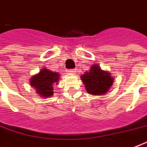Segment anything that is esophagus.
<instances>
[{"label": "esophagus", "instance_id": "obj_1", "mask_svg": "<svg viewBox=\"0 0 147 147\" xmlns=\"http://www.w3.org/2000/svg\"><path fill=\"white\" fill-rule=\"evenodd\" d=\"M69 74H74L75 72H76V69H71V70H69Z\"/></svg>", "mask_w": 147, "mask_h": 147}]
</instances>
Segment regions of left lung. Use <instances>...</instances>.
I'll list each match as a JSON object with an SVG mask.
<instances>
[{
  "label": "left lung",
  "instance_id": "obj_1",
  "mask_svg": "<svg viewBox=\"0 0 147 147\" xmlns=\"http://www.w3.org/2000/svg\"><path fill=\"white\" fill-rule=\"evenodd\" d=\"M88 93L95 96H102L106 93L113 86L114 78L111 73L102 70L98 65L91 66L88 71L81 76Z\"/></svg>",
  "mask_w": 147,
  "mask_h": 147
}]
</instances>
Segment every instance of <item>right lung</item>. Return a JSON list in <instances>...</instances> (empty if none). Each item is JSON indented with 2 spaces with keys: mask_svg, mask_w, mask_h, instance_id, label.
I'll return each mask as SVG.
<instances>
[{
  "mask_svg": "<svg viewBox=\"0 0 147 147\" xmlns=\"http://www.w3.org/2000/svg\"><path fill=\"white\" fill-rule=\"evenodd\" d=\"M59 76L60 75L56 71L43 69L38 74L32 76L30 84L41 97L48 98L53 96V86L58 84Z\"/></svg>",
  "mask_w": 147,
  "mask_h": 147,
  "instance_id": "add662e5",
  "label": "right lung"
}]
</instances>
